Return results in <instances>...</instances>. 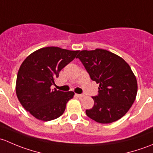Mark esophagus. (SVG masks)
<instances>
[{"mask_svg":"<svg viewBox=\"0 0 153 153\" xmlns=\"http://www.w3.org/2000/svg\"><path fill=\"white\" fill-rule=\"evenodd\" d=\"M75 96L78 97V98H83L84 95L83 94H75Z\"/></svg>","mask_w":153,"mask_h":153,"instance_id":"obj_1","label":"esophagus"}]
</instances>
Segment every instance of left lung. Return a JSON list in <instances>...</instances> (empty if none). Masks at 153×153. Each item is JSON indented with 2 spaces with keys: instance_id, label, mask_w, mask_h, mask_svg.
<instances>
[{
  "instance_id": "8db88e82",
  "label": "left lung",
  "mask_w": 153,
  "mask_h": 153,
  "mask_svg": "<svg viewBox=\"0 0 153 153\" xmlns=\"http://www.w3.org/2000/svg\"><path fill=\"white\" fill-rule=\"evenodd\" d=\"M77 58L92 81L99 84L93 107L86 109L89 118L101 124L118 121L134 103L138 85L129 64L121 57L102 49L83 50Z\"/></svg>"
}]
</instances>
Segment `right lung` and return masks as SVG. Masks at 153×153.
I'll return each mask as SVG.
<instances>
[{"label": "right lung", "instance_id": "obj_1", "mask_svg": "<svg viewBox=\"0 0 153 153\" xmlns=\"http://www.w3.org/2000/svg\"><path fill=\"white\" fill-rule=\"evenodd\" d=\"M78 52L57 47L42 48L29 55L21 65L17 75V97L37 119L52 121L64 113L75 93L51 89V86Z\"/></svg>", "mask_w": 153, "mask_h": 153}]
</instances>
